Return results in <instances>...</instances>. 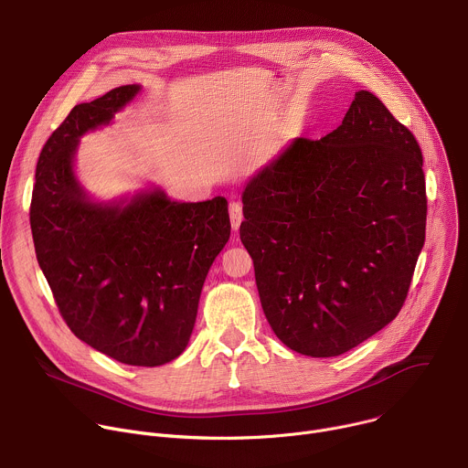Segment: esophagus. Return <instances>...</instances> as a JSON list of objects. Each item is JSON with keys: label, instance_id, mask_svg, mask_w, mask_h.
I'll use <instances>...</instances> for the list:
<instances>
[{"label": "esophagus", "instance_id": "esophagus-1", "mask_svg": "<svg viewBox=\"0 0 468 468\" xmlns=\"http://www.w3.org/2000/svg\"><path fill=\"white\" fill-rule=\"evenodd\" d=\"M229 218H231V228L237 231L242 222V204L240 202H231L229 204Z\"/></svg>", "mask_w": 468, "mask_h": 468}]
</instances>
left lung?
<instances>
[{"label":"left lung","instance_id":"1","mask_svg":"<svg viewBox=\"0 0 468 468\" xmlns=\"http://www.w3.org/2000/svg\"><path fill=\"white\" fill-rule=\"evenodd\" d=\"M242 204L261 305L291 350L341 356L402 309L426 239L422 152L372 92L320 141L294 139Z\"/></svg>","mask_w":468,"mask_h":468}]
</instances>
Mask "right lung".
I'll return each mask as SVG.
<instances>
[{"label": "right lung", "mask_w": 468, "mask_h": 468, "mask_svg": "<svg viewBox=\"0 0 468 468\" xmlns=\"http://www.w3.org/2000/svg\"><path fill=\"white\" fill-rule=\"evenodd\" d=\"M112 89L76 105L44 144L29 209L35 253L60 316L94 350L159 367L188 345L215 257L229 240L226 197L181 204L161 190L98 204L74 174L87 131L139 94Z\"/></svg>", "instance_id": "obj_1"}]
</instances>
